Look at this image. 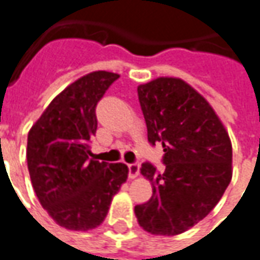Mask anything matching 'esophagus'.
Masks as SVG:
<instances>
[{"instance_id": "34e87169", "label": "esophagus", "mask_w": 260, "mask_h": 260, "mask_svg": "<svg viewBox=\"0 0 260 260\" xmlns=\"http://www.w3.org/2000/svg\"><path fill=\"white\" fill-rule=\"evenodd\" d=\"M139 175V164L138 162H134V164H128V176L131 179L137 178Z\"/></svg>"}]
</instances>
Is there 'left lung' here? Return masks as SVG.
I'll list each match as a JSON object with an SVG mask.
<instances>
[{
  "label": "left lung",
  "mask_w": 260,
  "mask_h": 260,
  "mask_svg": "<svg viewBox=\"0 0 260 260\" xmlns=\"http://www.w3.org/2000/svg\"><path fill=\"white\" fill-rule=\"evenodd\" d=\"M148 141L164 148V171L145 162L141 174L152 197L135 206L139 225L174 236L197 225L216 206L232 179V144L213 108L179 78L138 86Z\"/></svg>",
  "instance_id": "1"
}]
</instances>
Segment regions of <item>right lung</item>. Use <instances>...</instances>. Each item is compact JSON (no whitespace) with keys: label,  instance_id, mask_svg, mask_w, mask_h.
Instances as JSON below:
<instances>
[{"label":"right lung","instance_id":"obj_1","mask_svg":"<svg viewBox=\"0 0 260 260\" xmlns=\"http://www.w3.org/2000/svg\"><path fill=\"white\" fill-rule=\"evenodd\" d=\"M118 78L95 71L77 79L56 95L28 134L26 162L37 198L70 231L100 226L128 178L125 164L89 158V141L98 126L95 108Z\"/></svg>","mask_w":260,"mask_h":260}]
</instances>
